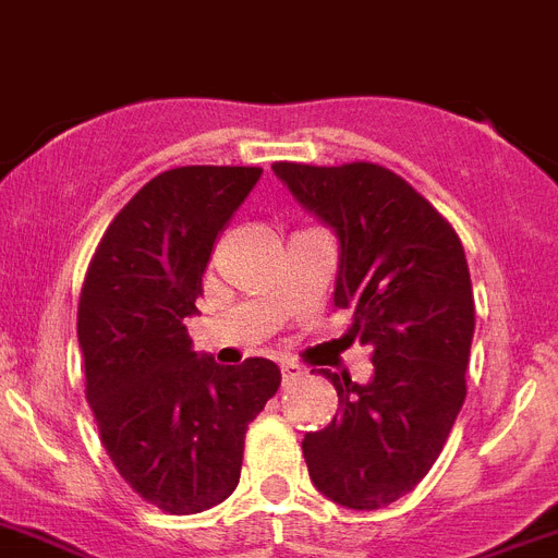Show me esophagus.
Wrapping results in <instances>:
<instances>
[{"mask_svg":"<svg viewBox=\"0 0 558 558\" xmlns=\"http://www.w3.org/2000/svg\"><path fill=\"white\" fill-rule=\"evenodd\" d=\"M304 378V369L299 364H293V361H284L282 364V380L284 387H290V384H296V380Z\"/></svg>","mask_w":558,"mask_h":558,"instance_id":"esophagus-1","label":"esophagus"}]
</instances>
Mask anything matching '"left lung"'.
Listing matches in <instances>:
<instances>
[{"label":"left lung","mask_w":558,"mask_h":558,"mask_svg":"<svg viewBox=\"0 0 558 558\" xmlns=\"http://www.w3.org/2000/svg\"><path fill=\"white\" fill-rule=\"evenodd\" d=\"M276 178L338 236L336 307L373 347L375 375L322 369L338 412L304 435L311 480L332 502L375 511L409 494L440 457L465 401L474 293L449 220L378 163H274Z\"/></svg>","instance_id":"8db88e82"}]
</instances>
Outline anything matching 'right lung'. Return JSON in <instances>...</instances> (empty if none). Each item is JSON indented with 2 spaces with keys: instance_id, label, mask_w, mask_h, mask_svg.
Listing matches in <instances>:
<instances>
[{
  "instance_id": "right-lung-1",
  "label": "right lung",
  "mask_w": 558,
  "mask_h": 558,
  "mask_svg": "<svg viewBox=\"0 0 558 558\" xmlns=\"http://www.w3.org/2000/svg\"><path fill=\"white\" fill-rule=\"evenodd\" d=\"M259 166H180L118 211L78 302L87 403L135 494L166 513H199L236 488L247 423L282 373L268 359L220 366L197 355V313L214 242L259 180Z\"/></svg>"
}]
</instances>
